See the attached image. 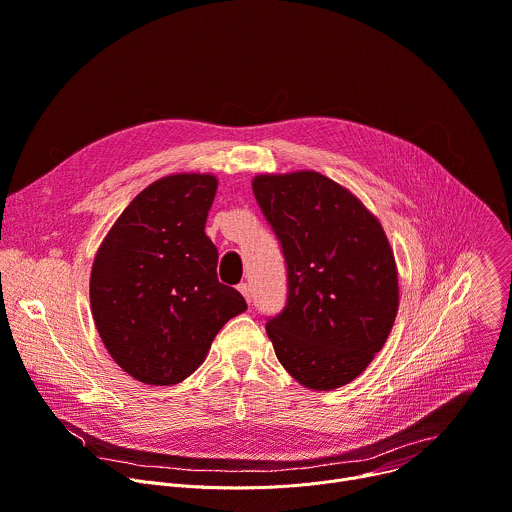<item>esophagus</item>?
Wrapping results in <instances>:
<instances>
[{
  "label": "esophagus",
  "instance_id": "esophagus-1",
  "mask_svg": "<svg viewBox=\"0 0 512 512\" xmlns=\"http://www.w3.org/2000/svg\"><path fill=\"white\" fill-rule=\"evenodd\" d=\"M238 290H240V292H242V296L250 302V286H248L246 282H240V284H238Z\"/></svg>",
  "mask_w": 512,
  "mask_h": 512
}]
</instances>
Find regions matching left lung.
Segmentation results:
<instances>
[{"instance_id": "left-lung-1", "label": "left lung", "mask_w": 512, "mask_h": 512, "mask_svg": "<svg viewBox=\"0 0 512 512\" xmlns=\"http://www.w3.org/2000/svg\"><path fill=\"white\" fill-rule=\"evenodd\" d=\"M258 206L286 262V304L266 333L282 367L304 387L347 385L393 327L399 286L379 220L317 171L258 175Z\"/></svg>"}]
</instances>
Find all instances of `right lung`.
I'll list each match as a JSON object with an SVG mask.
<instances>
[{
	"instance_id": "1",
	"label": "right lung",
	"mask_w": 512,
	"mask_h": 512,
	"mask_svg": "<svg viewBox=\"0 0 512 512\" xmlns=\"http://www.w3.org/2000/svg\"><path fill=\"white\" fill-rule=\"evenodd\" d=\"M218 179L177 173L145 187L102 240L90 272L96 331L117 365L147 385H173L206 359L248 304L218 280L206 220Z\"/></svg>"
}]
</instances>
